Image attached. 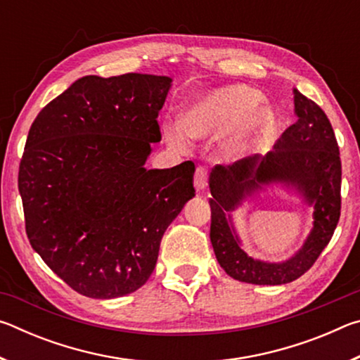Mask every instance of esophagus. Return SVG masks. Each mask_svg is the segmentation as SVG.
Listing matches in <instances>:
<instances>
[{"mask_svg":"<svg viewBox=\"0 0 360 360\" xmlns=\"http://www.w3.org/2000/svg\"><path fill=\"white\" fill-rule=\"evenodd\" d=\"M193 182H195V187H197L198 191H202V188L208 186V172H206V168H203V167L197 168Z\"/></svg>","mask_w":360,"mask_h":360,"instance_id":"obj_1","label":"esophagus"}]
</instances>
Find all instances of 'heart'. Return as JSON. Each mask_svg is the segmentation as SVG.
I'll use <instances>...</instances> for the list:
<instances>
[{
  "label": "heart",
  "instance_id": "obj_1",
  "mask_svg": "<svg viewBox=\"0 0 360 360\" xmlns=\"http://www.w3.org/2000/svg\"><path fill=\"white\" fill-rule=\"evenodd\" d=\"M260 94L246 85H231L217 90L188 109L182 120L187 135L197 138L219 136L230 131L245 119L243 139L265 131L273 125L275 115L268 106H257ZM168 139L173 144L184 143L179 127H168Z\"/></svg>",
  "mask_w": 360,
  "mask_h": 360
}]
</instances>
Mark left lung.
Segmentation results:
<instances>
[{
    "label": "left lung",
    "instance_id": "1",
    "mask_svg": "<svg viewBox=\"0 0 360 360\" xmlns=\"http://www.w3.org/2000/svg\"><path fill=\"white\" fill-rule=\"evenodd\" d=\"M295 112V124L284 130L265 157H248L211 172V245L227 275L243 283L278 285L300 278L324 251L340 221L341 160L330 120L298 90ZM268 181L295 185L315 205L312 235L296 257L284 264H265L248 258L224 216L246 193Z\"/></svg>",
    "mask_w": 360,
    "mask_h": 360
}]
</instances>
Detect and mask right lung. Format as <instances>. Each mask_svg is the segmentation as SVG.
I'll use <instances>...</instances> for the list:
<instances>
[{"instance_id":"right-lung-1","label":"right lung","mask_w":360,"mask_h":360,"mask_svg":"<svg viewBox=\"0 0 360 360\" xmlns=\"http://www.w3.org/2000/svg\"><path fill=\"white\" fill-rule=\"evenodd\" d=\"M172 79L85 76L36 115L19 167L30 245L72 290L115 298L154 271L162 236L195 197L192 160L146 169Z\"/></svg>"}]
</instances>
